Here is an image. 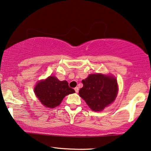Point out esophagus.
Returning <instances> with one entry per match:
<instances>
[{
	"label": "esophagus",
	"instance_id": "obj_1",
	"mask_svg": "<svg viewBox=\"0 0 151 151\" xmlns=\"http://www.w3.org/2000/svg\"><path fill=\"white\" fill-rule=\"evenodd\" d=\"M74 90H75V91L76 93H78V91H79V88H78V87H76L75 88H74Z\"/></svg>",
	"mask_w": 151,
	"mask_h": 151
}]
</instances>
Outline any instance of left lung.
Returning a JSON list of instances; mask_svg holds the SVG:
<instances>
[{
    "label": "left lung",
    "instance_id": "1",
    "mask_svg": "<svg viewBox=\"0 0 151 151\" xmlns=\"http://www.w3.org/2000/svg\"><path fill=\"white\" fill-rule=\"evenodd\" d=\"M79 96L91 110L101 111L116 98L118 86L116 78L102 73L90 74L82 81Z\"/></svg>",
    "mask_w": 151,
    "mask_h": 151
}]
</instances>
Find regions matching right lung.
<instances>
[{"instance_id":"obj_1","label":"right lung","mask_w":151,"mask_h":151,"mask_svg":"<svg viewBox=\"0 0 151 151\" xmlns=\"http://www.w3.org/2000/svg\"><path fill=\"white\" fill-rule=\"evenodd\" d=\"M34 93L40 102L47 108L53 109L60 104L63 98L75 93L66 80L60 81L55 76L41 80L34 87Z\"/></svg>"}]
</instances>
